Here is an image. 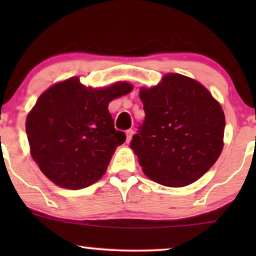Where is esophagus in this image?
I'll return each instance as SVG.
<instances>
[{"mask_svg": "<svg viewBox=\"0 0 256 256\" xmlns=\"http://www.w3.org/2000/svg\"><path fill=\"white\" fill-rule=\"evenodd\" d=\"M132 136H134V130H132V128L126 131V143H130Z\"/></svg>", "mask_w": 256, "mask_h": 256, "instance_id": "esophagus-1", "label": "esophagus"}]
</instances>
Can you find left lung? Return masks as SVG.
Segmentation results:
<instances>
[{
  "mask_svg": "<svg viewBox=\"0 0 256 256\" xmlns=\"http://www.w3.org/2000/svg\"><path fill=\"white\" fill-rule=\"evenodd\" d=\"M146 118L130 148L143 172L165 186L196 182L218 160L225 116L210 92L184 76H165L158 86L140 90Z\"/></svg>",
  "mask_w": 256,
  "mask_h": 256,
  "instance_id": "1",
  "label": "left lung"
}]
</instances>
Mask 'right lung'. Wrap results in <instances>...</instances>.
I'll use <instances>...</instances> for the list:
<instances>
[{
	"label": "right lung",
	"mask_w": 256,
	"mask_h": 256,
	"mask_svg": "<svg viewBox=\"0 0 256 256\" xmlns=\"http://www.w3.org/2000/svg\"><path fill=\"white\" fill-rule=\"evenodd\" d=\"M131 90L124 82L88 89L70 78L44 91L26 119L31 155L43 174L73 190L96 183L126 140L114 128L108 104Z\"/></svg>",
	"instance_id": "add662e5"
}]
</instances>
